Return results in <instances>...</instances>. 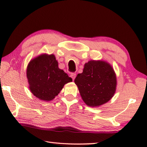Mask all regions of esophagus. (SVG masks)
<instances>
[{
	"label": "esophagus",
	"mask_w": 147,
	"mask_h": 147,
	"mask_svg": "<svg viewBox=\"0 0 147 147\" xmlns=\"http://www.w3.org/2000/svg\"><path fill=\"white\" fill-rule=\"evenodd\" d=\"M70 77L72 78V79H73V81H74V79H75L76 77V74L75 73H71L70 74Z\"/></svg>",
	"instance_id": "1"
}]
</instances>
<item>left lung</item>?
Instances as JSON below:
<instances>
[{
	"label": "left lung",
	"mask_w": 147,
	"mask_h": 147,
	"mask_svg": "<svg viewBox=\"0 0 147 147\" xmlns=\"http://www.w3.org/2000/svg\"><path fill=\"white\" fill-rule=\"evenodd\" d=\"M82 99L90 107L106 103L114 96L116 76L112 67L102 61H90L84 64L83 73L74 80Z\"/></svg>",
	"instance_id": "left-lung-1"
}]
</instances>
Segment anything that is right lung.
<instances>
[{"instance_id": "right-lung-1", "label": "right lung", "mask_w": 147, "mask_h": 147, "mask_svg": "<svg viewBox=\"0 0 147 147\" xmlns=\"http://www.w3.org/2000/svg\"><path fill=\"white\" fill-rule=\"evenodd\" d=\"M27 78L32 93L40 100L51 101L72 79L58 67L55 56L41 55L28 64Z\"/></svg>"}]
</instances>
